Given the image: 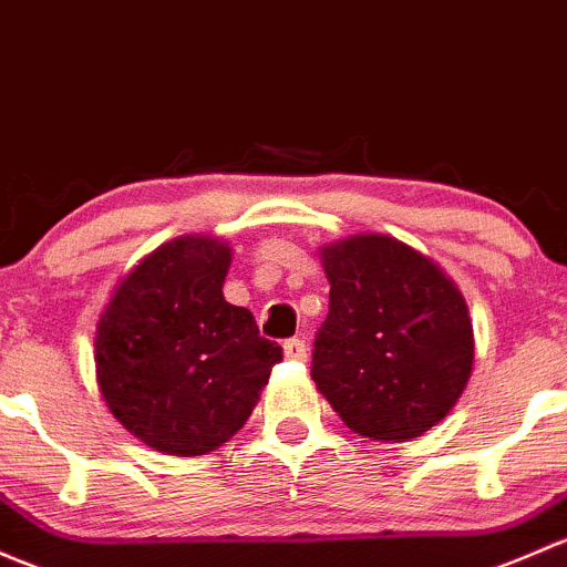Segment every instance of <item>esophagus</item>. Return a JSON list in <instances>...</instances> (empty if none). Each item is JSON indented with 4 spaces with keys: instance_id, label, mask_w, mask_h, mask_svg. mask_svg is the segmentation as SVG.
<instances>
[{
    "instance_id": "34e87169",
    "label": "esophagus",
    "mask_w": 567,
    "mask_h": 567,
    "mask_svg": "<svg viewBox=\"0 0 567 567\" xmlns=\"http://www.w3.org/2000/svg\"><path fill=\"white\" fill-rule=\"evenodd\" d=\"M282 348H285V355H288V359H293V361L307 359V342H303V339H299V337L288 339Z\"/></svg>"
}]
</instances>
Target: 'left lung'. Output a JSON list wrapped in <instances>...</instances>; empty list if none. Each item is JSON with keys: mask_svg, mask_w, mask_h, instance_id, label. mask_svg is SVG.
<instances>
[{"mask_svg": "<svg viewBox=\"0 0 567 567\" xmlns=\"http://www.w3.org/2000/svg\"><path fill=\"white\" fill-rule=\"evenodd\" d=\"M320 260L331 293L312 350L318 391L363 437H421L473 372L464 296L434 260L383 234L329 244Z\"/></svg>", "mask_w": 567, "mask_h": 567, "instance_id": "obj_1", "label": "left lung"}]
</instances>
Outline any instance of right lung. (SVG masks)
<instances>
[{"label": "right lung", "instance_id": "add662e5", "mask_svg": "<svg viewBox=\"0 0 567 567\" xmlns=\"http://www.w3.org/2000/svg\"><path fill=\"white\" fill-rule=\"evenodd\" d=\"M230 247L178 236L113 290L94 337L97 385L148 449L200 456L247 424L282 348L249 309L225 301Z\"/></svg>", "mask_w": 567, "mask_h": 567}]
</instances>
